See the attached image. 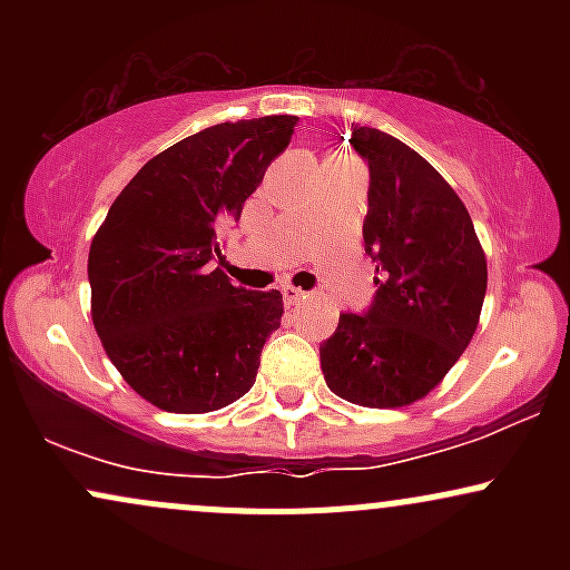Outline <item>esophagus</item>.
<instances>
[{
	"instance_id": "34e87169",
	"label": "esophagus",
	"mask_w": 570,
	"mask_h": 570,
	"mask_svg": "<svg viewBox=\"0 0 570 570\" xmlns=\"http://www.w3.org/2000/svg\"><path fill=\"white\" fill-rule=\"evenodd\" d=\"M284 299H286V305H303L305 299H307V294L303 292V289H297V286H284Z\"/></svg>"
}]
</instances>
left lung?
I'll return each mask as SVG.
<instances>
[{
    "mask_svg": "<svg viewBox=\"0 0 570 570\" xmlns=\"http://www.w3.org/2000/svg\"><path fill=\"white\" fill-rule=\"evenodd\" d=\"M351 144L370 166L364 248L381 278L367 316L340 313L322 372L358 407H407L472 343L488 259L463 200L426 158L367 126H351Z\"/></svg>",
    "mask_w": 570,
    "mask_h": 570,
    "instance_id": "left-lung-1",
    "label": "left lung"
}]
</instances>
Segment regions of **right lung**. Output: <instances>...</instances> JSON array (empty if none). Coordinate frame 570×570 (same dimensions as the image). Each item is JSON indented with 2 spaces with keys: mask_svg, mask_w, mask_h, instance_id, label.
I'll return each mask as SVG.
<instances>
[{
  "mask_svg": "<svg viewBox=\"0 0 570 570\" xmlns=\"http://www.w3.org/2000/svg\"><path fill=\"white\" fill-rule=\"evenodd\" d=\"M294 126V115H267L176 141L144 163L94 235V326L122 381L155 407L222 410L257 381L284 297L233 286L212 259Z\"/></svg>",
  "mask_w": 570,
  "mask_h": 570,
  "instance_id": "1",
  "label": "right lung"
}]
</instances>
